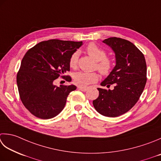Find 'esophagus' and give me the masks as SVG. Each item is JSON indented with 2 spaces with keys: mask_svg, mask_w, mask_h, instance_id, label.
I'll return each mask as SVG.
<instances>
[{
  "mask_svg": "<svg viewBox=\"0 0 161 161\" xmlns=\"http://www.w3.org/2000/svg\"><path fill=\"white\" fill-rule=\"evenodd\" d=\"M77 88H78L79 90H80V91H87V89H88L87 87L80 86H79Z\"/></svg>",
  "mask_w": 161,
  "mask_h": 161,
  "instance_id": "obj_1",
  "label": "esophagus"
}]
</instances>
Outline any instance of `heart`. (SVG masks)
Returning <instances> with one entry per match:
<instances>
[{"mask_svg":"<svg viewBox=\"0 0 161 161\" xmlns=\"http://www.w3.org/2000/svg\"><path fill=\"white\" fill-rule=\"evenodd\" d=\"M86 52L90 56L96 61L97 68L103 75H108L112 68V62L109 58L106 57V52L103 49L97 46L96 44L90 43L86 47ZM79 58V52H75L71 55L69 64L72 68L77 65ZM99 75L96 72H88L84 71L77 72L73 75L75 83L81 86H87L88 84L94 83L98 80Z\"/></svg>","mask_w":161,"mask_h":161,"instance_id":"b5f03b06","label":"heart"}]
</instances>
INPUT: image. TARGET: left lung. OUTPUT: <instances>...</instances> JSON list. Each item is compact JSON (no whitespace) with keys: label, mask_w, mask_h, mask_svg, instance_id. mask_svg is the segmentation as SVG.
<instances>
[{"label":"left lung","mask_w":161,"mask_h":161,"mask_svg":"<svg viewBox=\"0 0 161 161\" xmlns=\"http://www.w3.org/2000/svg\"><path fill=\"white\" fill-rule=\"evenodd\" d=\"M115 53L116 65L97 88L99 96L93 101L96 111L108 117H116L129 111L138 101L147 82V64L144 54L130 41L109 37L103 41Z\"/></svg>","instance_id":"8db88e82"}]
</instances>
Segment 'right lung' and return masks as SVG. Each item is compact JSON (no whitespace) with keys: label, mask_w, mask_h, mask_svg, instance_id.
<instances>
[{"label":"right lung","mask_w":161,"mask_h":161,"mask_svg":"<svg viewBox=\"0 0 161 161\" xmlns=\"http://www.w3.org/2000/svg\"><path fill=\"white\" fill-rule=\"evenodd\" d=\"M83 45L82 42L49 40L30 49L22 58L17 75V83L22 103L36 117L49 119L55 117L63 109L73 84L56 86L53 81L70 71L71 55Z\"/></svg>","instance_id":"right-lung-1"}]
</instances>
